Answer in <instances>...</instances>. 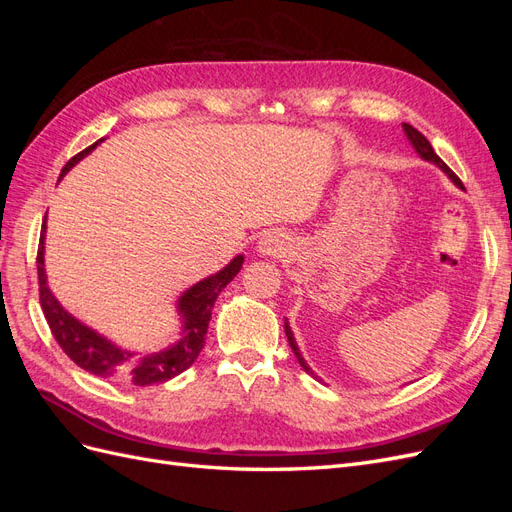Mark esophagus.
<instances>
[{
    "mask_svg": "<svg viewBox=\"0 0 512 512\" xmlns=\"http://www.w3.org/2000/svg\"><path fill=\"white\" fill-rule=\"evenodd\" d=\"M262 245H265L267 254H275V252H277V247H280V245H277V239H273V237L265 239V243H262Z\"/></svg>",
    "mask_w": 512,
    "mask_h": 512,
    "instance_id": "esophagus-1",
    "label": "esophagus"
}]
</instances>
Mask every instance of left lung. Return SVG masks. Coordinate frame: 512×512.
Returning <instances> with one entry per match:
<instances>
[{
  "instance_id": "8db88e82",
  "label": "left lung",
  "mask_w": 512,
  "mask_h": 512,
  "mask_svg": "<svg viewBox=\"0 0 512 512\" xmlns=\"http://www.w3.org/2000/svg\"><path fill=\"white\" fill-rule=\"evenodd\" d=\"M404 132H406V136L410 138V143L414 145V149L418 151V156H421V158H425L427 162H433V164H438L442 170H444V173L448 175V177H451L453 181H455V185H459V188H463V185H461V179L453 173V170L451 168H448L444 162H442V158L438 156V153L436 151H433V147L429 145V141H427V138L421 134V132H418L416 128H412L410 126V123H404ZM284 329H286V337H288V344H290V348H292V352H294V356H297V361L301 363V367L307 371V374H312L314 376V371L312 369H309V365L303 361V356H301V352H299V348H297V342H294V337H292V331H290V327H288V322L284 324Z\"/></svg>"
}]
</instances>
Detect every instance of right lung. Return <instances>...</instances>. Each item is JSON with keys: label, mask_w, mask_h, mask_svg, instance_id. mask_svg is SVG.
<instances>
[{"label": "right lung", "mask_w": 512, "mask_h": 512, "mask_svg": "<svg viewBox=\"0 0 512 512\" xmlns=\"http://www.w3.org/2000/svg\"><path fill=\"white\" fill-rule=\"evenodd\" d=\"M102 141L104 138H100V141H96L91 147L83 149L81 153H76L74 158H70L66 166L61 168V177H64L76 162L83 160L91 149H96V145ZM36 265H38L40 305L59 348L64 350L76 365L89 371V374L128 382L134 386H149V384H160L179 376L181 371L188 369L198 359L200 350L205 346L213 303L218 301L220 292L226 288V284L232 282V277L241 271L243 256L232 258L230 265H226L220 273L207 277V280L194 284L190 290H185L181 294L177 307L183 318V333L177 344L168 346L160 352L138 354V356L128 350L117 348L96 331H91L57 303L49 286H46L44 228L40 235Z\"/></svg>", "instance_id": "right-lung-1"}]
</instances>
